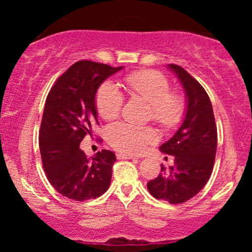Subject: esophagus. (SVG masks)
Listing matches in <instances>:
<instances>
[{"label": "esophagus", "instance_id": "34e87169", "mask_svg": "<svg viewBox=\"0 0 252 252\" xmlns=\"http://www.w3.org/2000/svg\"><path fill=\"white\" fill-rule=\"evenodd\" d=\"M118 160H131V158H135L132 155H126V154H122V153H117L116 154Z\"/></svg>", "mask_w": 252, "mask_h": 252}]
</instances>
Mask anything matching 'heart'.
Segmentation results:
<instances>
[{
  "label": "heart",
  "mask_w": 252,
  "mask_h": 252,
  "mask_svg": "<svg viewBox=\"0 0 252 252\" xmlns=\"http://www.w3.org/2000/svg\"><path fill=\"white\" fill-rule=\"evenodd\" d=\"M129 96L149 103V116L161 128L170 130L181 123L186 111V103L181 94L170 91L169 80L164 74L154 70L132 72L124 78ZM122 92L112 83L105 82L96 94V108L104 120H114L123 108ZM106 140L112 148L124 154L135 155L156 141L155 130L150 126H137L118 122L106 128Z\"/></svg>",
  "instance_id": "1"
}]
</instances>
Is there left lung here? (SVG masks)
<instances>
[{
    "instance_id": "1",
    "label": "left lung",
    "mask_w": 252,
    "mask_h": 252,
    "mask_svg": "<svg viewBox=\"0 0 252 252\" xmlns=\"http://www.w3.org/2000/svg\"><path fill=\"white\" fill-rule=\"evenodd\" d=\"M168 67L182 84L187 98V110L181 126L170 140L160 147L164 154L174 156L169 170L161 164L158 178L147 184L154 198L181 204L204 189L215 164L217 126L209 94L199 82L175 63Z\"/></svg>"
}]
</instances>
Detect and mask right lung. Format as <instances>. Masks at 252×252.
<instances>
[{
  "label": "right lung",
  "mask_w": 252,
  "mask_h": 252,
  "mask_svg": "<svg viewBox=\"0 0 252 252\" xmlns=\"http://www.w3.org/2000/svg\"><path fill=\"white\" fill-rule=\"evenodd\" d=\"M122 68L80 60L58 78L46 98L39 132L42 166L52 186L72 200L98 198L110 186L116 155L103 149L88 158L79 146L98 124V88Z\"/></svg>",
  "instance_id": "1"
}]
</instances>
